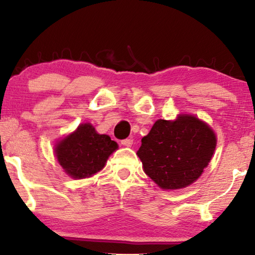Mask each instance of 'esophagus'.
<instances>
[{"instance_id":"34e87169","label":"esophagus","mask_w":255,"mask_h":255,"mask_svg":"<svg viewBox=\"0 0 255 255\" xmlns=\"http://www.w3.org/2000/svg\"><path fill=\"white\" fill-rule=\"evenodd\" d=\"M121 144L123 146H127V147H130V146L133 144V140H132V139H124V140L121 141Z\"/></svg>"}]
</instances>
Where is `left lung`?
Instances as JSON below:
<instances>
[{"instance_id": "left-lung-1", "label": "left lung", "mask_w": 255, "mask_h": 255, "mask_svg": "<svg viewBox=\"0 0 255 255\" xmlns=\"http://www.w3.org/2000/svg\"><path fill=\"white\" fill-rule=\"evenodd\" d=\"M216 144L215 132L207 123L191 115H179L175 121H156L141 139L137 154L144 172L161 189L174 190L202 175Z\"/></svg>"}]
</instances>
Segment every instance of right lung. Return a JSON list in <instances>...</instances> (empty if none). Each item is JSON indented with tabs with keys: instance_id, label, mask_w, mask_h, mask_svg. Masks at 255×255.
<instances>
[{
	"instance_id": "add662e5",
	"label": "right lung",
	"mask_w": 255,
	"mask_h": 255,
	"mask_svg": "<svg viewBox=\"0 0 255 255\" xmlns=\"http://www.w3.org/2000/svg\"><path fill=\"white\" fill-rule=\"evenodd\" d=\"M117 148V142L109 135L97 133L92 124L85 123L59 141L54 153L65 173L79 180L100 172Z\"/></svg>"
}]
</instances>
